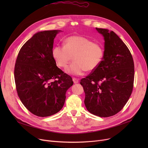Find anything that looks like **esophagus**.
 Segmentation results:
<instances>
[{
  "label": "esophagus",
  "mask_w": 148,
  "mask_h": 148,
  "mask_svg": "<svg viewBox=\"0 0 148 148\" xmlns=\"http://www.w3.org/2000/svg\"><path fill=\"white\" fill-rule=\"evenodd\" d=\"M73 81L74 83H79V79H77V78H75V77L73 78Z\"/></svg>",
  "instance_id": "obj_1"
}]
</instances>
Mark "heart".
<instances>
[{"mask_svg":"<svg viewBox=\"0 0 148 148\" xmlns=\"http://www.w3.org/2000/svg\"><path fill=\"white\" fill-rule=\"evenodd\" d=\"M51 54L56 65L66 68L69 62H74L66 69V72L75 75L96 69L103 59L104 50L103 45L94 42L82 36H71L64 41V45H57L52 49ZM73 58H72V57Z\"/></svg>","mask_w":148,"mask_h":148,"instance_id":"heart-1","label":"heart"}]
</instances>
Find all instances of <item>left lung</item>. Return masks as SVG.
<instances>
[{
	"label": "left lung",
	"instance_id": "1",
	"mask_svg": "<svg viewBox=\"0 0 148 148\" xmlns=\"http://www.w3.org/2000/svg\"><path fill=\"white\" fill-rule=\"evenodd\" d=\"M96 29L105 41L103 59L80 84L87 110L107 118L119 112L129 99L134 86V64L130 51L117 35L107 29Z\"/></svg>",
	"mask_w": 148,
	"mask_h": 148
}]
</instances>
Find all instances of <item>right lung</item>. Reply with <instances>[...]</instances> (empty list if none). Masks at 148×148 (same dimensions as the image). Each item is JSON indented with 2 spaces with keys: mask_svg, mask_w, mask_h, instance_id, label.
<instances>
[{
  "mask_svg": "<svg viewBox=\"0 0 148 148\" xmlns=\"http://www.w3.org/2000/svg\"><path fill=\"white\" fill-rule=\"evenodd\" d=\"M60 30L35 34L19 51L14 68L17 94L32 114L47 117L63 107L66 92L73 84L71 76L56 66L51 51Z\"/></svg>",
  "mask_w": 148,
  "mask_h": 148,
  "instance_id": "1",
  "label": "right lung"
}]
</instances>
